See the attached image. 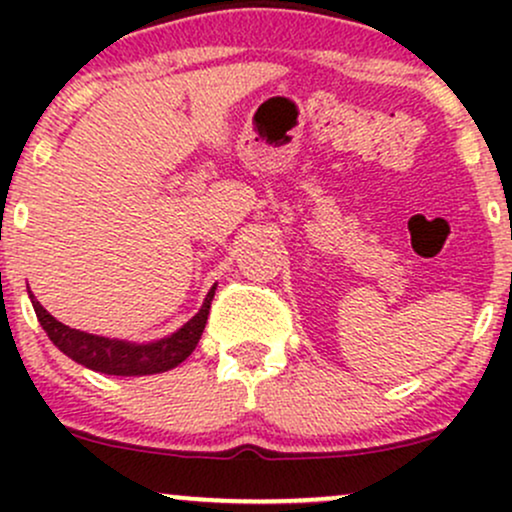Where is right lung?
I'll return each instance as SVG.
<instances>
[{
  "label": "right lung",
  "mask_w": 512,
  "mask_h": 512,
  "mask_svg": "<svg viewBox=\"0 0 512 512\" xmlns=\"http://www.w3.org/2000/svg\"><path fill=\"white\" fill-rule=\"evenodd\" d=\"M214 291L216 286H211L202 308H199V313L190 322H185L170 337L158 339V342L151 344L120 342V339H108L98 337V334L72 330V327L55 320L43 305L35 301V296H31V303L35 308V315H38V322L48 332L50 342L62 354L72 358V361L105 375H154L175 368L195 351L197 342L202 339L204 325H207Z\"/></svg>",
  "instance_id": "right-lung-1"
}]
</instances>
